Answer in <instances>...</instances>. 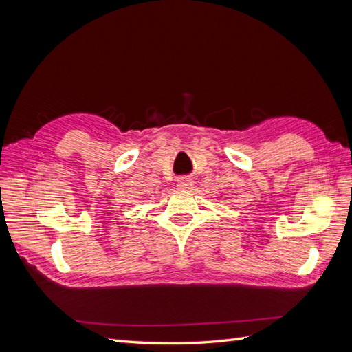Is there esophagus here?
<instances>
[{"mask_svg": "<svg viewBox=\"0 0 352 352\" xmlns=\"http://www.w3.org/2000/svg\"><path fill=\"white\" fill-rule=\"evenodd\" d=\"M192 180H189L186 177H182L177 180V189H182V190H186V189H190V186H192Z\"/></svg>", "mask_w": 352, "mask_h": 352, "instance_id": "esophagus-1", "label": "esophagus"}]
</instances>
